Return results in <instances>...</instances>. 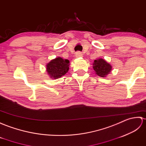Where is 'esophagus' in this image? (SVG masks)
I'll list each match as a JSON object with an SVG mask.
<instances>
[{
    "label": "esophagus",
    "mask_w": 146,
    "mask_h": 146,
    "mask_svg": "<svg viewBox=\"0 0 146 146\" xmlns=\"http://www.w3.org/2000/svg\"><path fill=\"white\" fill-rule=\"evenodd\" d=\"M83 56L82 54L80 52H77L76 53V57L77 58H79V57H82Z\"/></svg>",
    "instance_id": "34e87169"
}]
</instances>
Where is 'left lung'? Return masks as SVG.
I'll use <instances>...</instances> for the list:
<instances>
[{"label": "left lung", "instance_id": "left-lung-1", "mask_svg": "<svg viewBox=\"0 0 146 146\" xmlns=\"http://www.w3.org/2000/svg\"><path fill=\"white\" fill-rule=\"evenodd\" d=\"M92 65L96 74L100 77H106L112 71V67L111 65L102 58L94 60Z\"/></svg>", "mask_w": 146, "mask_h": 146}]
</instances>
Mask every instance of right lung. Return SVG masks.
<instances>
[{"label":"right lung","instance_id":"1","mask_svg":"<svg viewBox=\"0 0 146 146\" xmlns=\"http://www.w3.org/2000/svg\"><path fill=\"white\" fill-rule=\"evenodd\" d=\"M70 62L69 60L64 59L57 57L52 59L46 65L47 74L51 79H59L67 73L69 69Z\"/></svg>","mask_w":146,"mask_h":146}]
</instances>
